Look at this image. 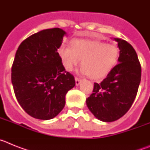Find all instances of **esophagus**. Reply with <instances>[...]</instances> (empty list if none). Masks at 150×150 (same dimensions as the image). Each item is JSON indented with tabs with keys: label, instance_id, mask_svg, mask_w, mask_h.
<instances>
[{
	"label": "esophagus",
	"instance_id": "34e87169",
	"mask_svg": "<svg viewBox=\"0 0 150 150\" xmlns=\"http://www.w3.org/2000/svg\"><path fill=\"white\" fill-rule=\"evenodd\" d=\"M75 82H76V86H78V85H79V83H81V79H79L78 77H75Z\"/></svg>",
	"mask_w": 150,
	"mask_h": 150
}]
</instances>
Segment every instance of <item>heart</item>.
<instances>
[{
  "instance_id": "b5f03b06",
  "label": "heart",
  "mask_w": 150,
  "mask_h": 150,
  "mask_svg": "<svg viewBox=\"0 0 150 150\" xmlns=\"http://www.w3.org/2000/svg\"><path fill=\"white\" fill-rule=\"evenodd\" d=\"M71 48L59 47V55L64 68L72 71L81 62L82 72L93 79L105 77L117 64L120 48L116 43H105L98 40L76 39Z\"/></svg>"
}]
</instances>
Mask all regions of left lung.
I'll return each mask as SVG.
<instances>
[{"label":"left lung","mask_w":150,"mask_h":150,"mask_svg":"<svg viewBox=\"0 0 150 150\" xmlns=\"http://www.w3.org/2000/svg\"><path fill=\"white\" fill-rule=\"evenodd\" d=\"M120 53L119 63L107 77L95 83L86 105L94 116L106 122L124 116L131 108L141 79V67L134 49L124 40L115 38Z\"/></svg>","instance_id":"obj_1"}]
</instances>
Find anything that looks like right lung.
I'll list each match as a JSON object with an SVG mask.
<instances>
[{
	"label": "right lung",
	"mask_w": 150,
	"mask_h": 150,
	"mask_svg": "<svg viewBox=\"0 0 150 150\" xmlns=\"http://www.w3.org/2000/svg\"><path fill=\"white\" fill-rule=\"evenodd\" d=\"M66 32L59 28L46 29L22 42L12 66L15 95L30 116L48 120L65 105V95L75 79L65 71L58 52Z\"/></svg>",
	"instance_id": "add662e5"
}]
</instances>
